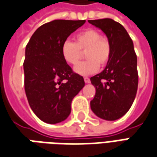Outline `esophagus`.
I'll return each instance as SVG.
<instances>
[{
    "instance_id": "1",
    "label": "esophagus",
    "mask_w": 157,
    "mask_h": 157,
    "mask_svg": "<svg viewBox=\"0 0 157 157\" xmlns=\"http://www.w3.org/2000/svg\"><path fill=\"white\" fill-rule=\"evenodd\" d=\"M84 82H85L86 84H89V83L90 82V78H88V77H84Z\"/></svg>"
}]
</instances>
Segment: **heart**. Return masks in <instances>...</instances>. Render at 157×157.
Instances as JSON below:
<instances>
[{"label":"heart","instance_id":"obj_1","mask_svg":"<svg viewBox=\"0 0 157 157\" xmlns=\"http://www.w3.org/2000/svg\"><path fill=\"white\" fill-rule=\"evenodd\" d=\"M64 61L75 66L80 60L82 52H86L87 61L80 63L74 71L81 75H90L96 72L99 66H105L112 56V45L109 39L101 35L99 31L87 29L78 33L74 42L65 40L61 47Z\"/></svg>","mask_w":157,"mask_h":157}]
</instances>
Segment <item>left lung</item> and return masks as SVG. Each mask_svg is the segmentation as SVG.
<instances>
[{"instance_id":"8db88e82","label":"left lung","mask_w":157,"mask_h":157,"mask_svg":"<svg viewBox=\"0 0 157 157\" xmlns=\"http://www.w3.org/2000/svg\"><path fill=\"white\" fill-rule=\"evenodd\" d=\"M101 29L112 45V56L101 73L91 77L95 94L91 110L102 119L113 121L125 115L137 93V56L134 44L122 24L111 18L89 20Z\"/></svg>"}]
</instances>
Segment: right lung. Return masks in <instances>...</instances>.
Returning <instances> with one entry per match:
<instances>
[{"instance_id":"1","label":"right lung","mask_w":157,"mask_h":157,"mask_svg":"<svg viewBox=\"0 0 157 157\" xmlns=\"http://www.w3.org/2000/svg\"><path fill=\"white\" fill-rule=\"evenodd\" d=\"M85 20H53L38 28L26 45L24 89L34 114L51 124L64 121L74 96L84 86L62 56V44Z\"/></svg>"}]
</instances>
